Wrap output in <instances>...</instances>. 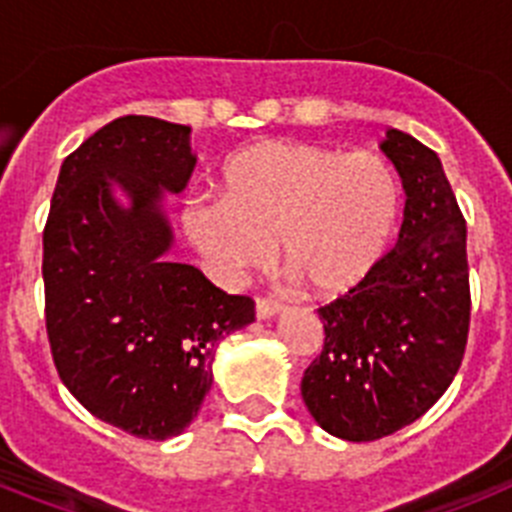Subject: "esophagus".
I'll use <instances>...</instances> for the list:
<instances>
[{
	"mask_svg": "<svg viewBox=\"0 0 512 512\" xmlns=\"http://www.w3.org/2000/svg\"><path fill=\"white\" fill-rule=\"evenodd\" d=\"M284 307L279 305L277 300H256V318L259 320H269L274 318V315H279Z\"/></svg>",
	"mask_w": 512,
	"mask_h": 512,
	"instance_id": "34e87169",
	"label": "esophagus"
}]
</instances>
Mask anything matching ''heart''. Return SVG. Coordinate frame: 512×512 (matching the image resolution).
<instances>
[{
    "label": "heart",
    "mask_w": 512,
    "mask_h": 512,
    "mask_svg": "<svg viewBox=\"0 0 512 512\" xmlns=\"http://www.w3.org/2000/svg\"><path fill=\"white\" fill-rule=\"evenodd\" d=\"M400 210V182L379 153L259 140L225 161L220 202H189L182 220L220 282L264 269L279 241L315 295L341 297L382 264Z\"/></svg>",
    "instance_id": "obj_1"
}]
</instances>
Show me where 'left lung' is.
<instances>
[{"mask_svg": "<svg viewBox=\"0 0 512 512\" xmlns=\"http://www.w3.org/2000/svg\"><path fill=\"white\" fill-rule=\"evenodd\" d=\"M382 151L408 197L400 235L372 277L318 310L323 351L300 387L315 423L356 443L431 410L459 372L469 333L467 223L441 158L395 128Z\"/></svg>", "mask_w": 512, "mask_h": 512, "instance_id": "obj_1", "label": "left lung"}]
</instances>
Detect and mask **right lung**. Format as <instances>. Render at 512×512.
I'll return each instance as SVG.
<instances>
[{"mask_svg":"<svg viewBox=\"0 0 512 512\" xmlns=\"http://www.w3.org/2000/svg\"><path fill=\"white\" fill-rule=\"evenodd\" d=\"M192 128L125 115L61 166L43 230L45 328L58 377L104 423L166 441L200 413L217 343L253 300L166 259L164 197L192 176ZM125 196V201L119 197Z\"/></svg>","mask_w":512,"mask_h":512,"instance_id":"add662e5","label":"right lung"}]
</instances>
